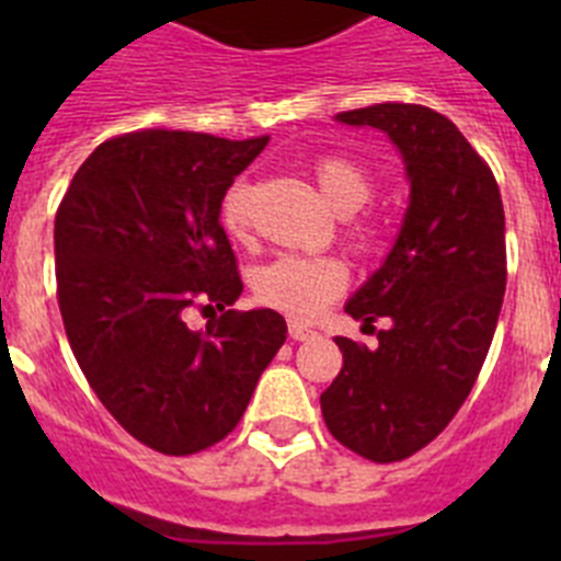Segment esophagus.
<instances>
[{
	"instance_id": "obj_1",
	"label": "esophagus",
	"mask_w": 561,
	"mask_h": 561,
	"mask_svg": "<svg viewBox=\"0 0 561 561\" xmlns=\"http://www.w3.org/2000/svg\"><path fill=\"white\" fill-rule=\"evenodd\" d=\"M289 336H291V340H297V342H304V340H309V336H314V331H311L309 325L295 323V320H291V323H289Z\"/></svg>"
}]
</instances>
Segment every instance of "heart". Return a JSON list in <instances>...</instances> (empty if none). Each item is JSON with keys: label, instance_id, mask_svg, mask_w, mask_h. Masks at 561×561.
Instances as JSON below:
<instances>
[{"label": "heart", "instance_id": "heart-1", "mask_svg": "<svg viewBox=\"0 0 561 561\" xmlns=\"http://www.w3.org/2000/svg\"><path fill=\"white\" fill-rule=\"evenodd\" d=\"M314 180L325 199L340 213L359 210L374 193L370 173L351 157L325 153L314 160ZM219 221L227 236L244 238L252 221V185L232 182L221 196ZM348 238L356 252L376 255L385 244V227L376 219H359L348 225ZM348 286V266L334 255H280L261 266L252 277V291L264 306L284 311L295 320H311Z\"/></svg>", "mask_w": 561, "mask_h": 561}]
</instances>
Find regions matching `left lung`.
<instances>
[{
  "label": "left lung",
  "instance_id": "left-lung-1",
  "mask_svg": "<svg viewBox=\"0 0 561 561\" xmlns=\"http://www.w3.org/2000/svg\"><path fill=\"white\" fill-rule=\"evenodd\" d=\"M388 131L408 162L410 207L385 266L345 306L379 348L336 336L342 368L320 396L329 433L396 463L447 430L483 368L505 291V216L489 162L444 114L376 103L336 114Z\"/></svg>",
  "mask_w": 561,
  "mask_h": 561
}]
</instances>
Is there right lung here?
Returning <instances> with one entry per match:
<instances>
[{
    "label": "right lung",
    "mask_w": 561,
    "mask_h": 561,
    "mask_svg": "<svg viewBox=\"0 0 561 561\" xmlns=\"http://www.w3.org/2000/svg\"><path fill=\"white\" fill-rule=\"evenodd\" d=\"M266 140L117 134L89 153L58 205L69 348L114 421L162 455L227 438L286 342L277 311L230 309L244 284L219 221L221 196ZM191 308L214 314L202 332L186 325Z\"/></svg>",
    "instance_id": "obj_1"
}]
</instances>
